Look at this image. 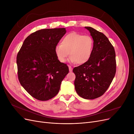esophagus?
I'll return each instance as SVG.
<instances>
[{"label": "esophagus", "mask_w": 134, "mask_h": 134, "mask_svg": "<svg viewBox=\"0 0 134 134\" xmlns=\"http://www.w3.org/2000/svg\"><path fill=\"white\" fill-rule=\"evenodd\" d=\"M68 66H69V71H72V68H71V66H70V65H69Z\"/></svg>", "instance_id": "1"}]
</instances>
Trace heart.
<instances>
[{
    "label": "heart",
    "instance_id": "obj_1",
    "mask_svg": "<svg viewBox=\"0 0 134 134\" xmlns=\"http://www.w3.org/2000/svg\"><path fill=\"white\" fill-rule=\"evenodd\" d=\"M93 44V39L90 36L72 32L65 36L61 43L56 44L55 53L61 63L65 62L69 54L71 62L83 64L90 59Z\"/></svg>",
    "mask_w": 134,
    "mask_h": 134
}]
</instances>
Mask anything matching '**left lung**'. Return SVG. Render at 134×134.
Masks as SVG:
<instances>
[{
	"mask_svg": "<svg viewBox=\"0 0 134 134\" xmlns=\"http://www.w3.org/2000/svg\"><path fill=\"white\" fill-rule=\"evenodd\" d=\"M93 39V48L87 62L75 67V88L78 94L87 99L102 96L110 86L116 71L115 48L102 32L85 27Z\"/></svg>",
	"mask_w": 134,
	"mask_h": 134,
	"instance_id": "left-lung-1",
	"label": "left lung"
}]
</instances>
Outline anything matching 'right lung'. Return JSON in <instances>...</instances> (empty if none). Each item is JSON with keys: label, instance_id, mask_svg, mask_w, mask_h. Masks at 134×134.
<instances>
[{"label": "right lung", "instance_id": "right-lung-1", "mask_svg": "<svg viewBox=\"0 0 134 134\" xmlns=\"http://www.w3.org/2000/svg\"><path fill=\"white\" fill-rule=\"evenodd\" d=\"M65 28L43 29L31 34L24 41L17 56L18 77L24 89L40 100H47L58 94L69 72L60 63L55 47L65 34Z\"/></svg>", "mask_w": 134, "mask_h": 134}]
</instances>
